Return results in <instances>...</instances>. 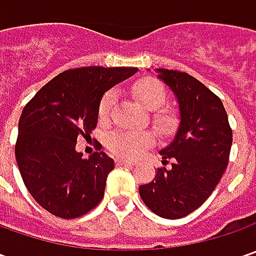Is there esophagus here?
<instances>
[{"label": "esophagus", "instance_id": "34e87169", "mask_svg": "<svg viewBox=\"0 0 256 256\" xmlns=\"http://www.w3.org/2000/svg\"><path fill=\"white\" fill-rule=\"evenodd\" d=\"M116 165L118 166H125V165H134L132 161H128V160H124V158H116Z\"/></svg>", "mask_w": 256, "mask_h": 256}]
</instances>
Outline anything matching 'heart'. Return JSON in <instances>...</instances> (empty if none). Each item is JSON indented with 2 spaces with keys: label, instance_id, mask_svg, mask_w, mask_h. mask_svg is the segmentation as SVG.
Segmentation results:
<instances>
[{
  "label": "heart",
  "instance_id": "obj_1",
  "mask_svg": "<svg viewBox=\"0 0 256 256\" xmlns=\"http://www.w3.org/2000/svg\"><path fill=\"white\" fill-rule=\"evenodd\" d=\"M132 92L135 98L142 104L148 111H152V125L156 132L162 136H171L180 126V115L171 108L165 106L166 91L164 85L154 78L141 80L134 85ZM116 101V95L110 91L104 95L98 105V118L101 122L110 120ZM155 141L151 131H130L116 130L108 135L106 145L114 154L122 158H136L138 155L150 148Z\"/></svg>",
  "mask_w": 256,
  "mask_h": 256
}]
</instances>
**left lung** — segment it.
<instances>
[{
  "mask_svg": "<svg viewBox=\"0 0 256 256\" xmlns=\"http://www.w3.org/2000/svg\"><path fill=\"white\" fill-rule=\"evenodd\" d=\"M180 104V128L166 148L162 162L150 184L140 186L144 204L166 220L184 218L210 198L226 170L232 130L222 101L192 75L156 70Z\"/></svg>",
  "mask_w": 256,
  "mask_h": 256,
  "instance_id": "left-lung-1",
  "label": "left lung"
}]
</instances>
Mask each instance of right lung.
<instances>
[{
    "label": "right lung",
    "mask_w": 256,
    "mask_h": 256,
    "mask_svg": "<svg viewBox=\"0 0 256 256\" xmlns=\"http://www.w3.org/2000/svg\"><path fill=\"white\" fill-rule=\"evenodd\" d=\"M138 71L131 66L68 70L44 85L25 105L18 122L15 160L28 192L55 216L72 220L104 196L114 160L101 151L90 158L75 150L98 122L105 91Z\"/></svg>",
    "instance_id": "right-lung-1"
}]
</instances>
